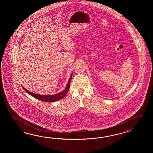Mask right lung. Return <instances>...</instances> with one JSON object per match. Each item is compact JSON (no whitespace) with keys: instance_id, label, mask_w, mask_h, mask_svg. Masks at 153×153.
Wrapping results in <instances>:
<instances>
[{"instance_id":"obj_1","label":"right lung","mask_w":153,"mask_h":153,"mask_svg":"<svg viewBox=\"0 0 153 153\" xmlns=\"http://www.w3.org/2000/svg\"><path fill=\"white\" fill-rule=\"evenodd\" d=\"M72 74H73V73H72L70 78L69 79L67 85L65 89L64 90V91H63L57 94H53V95H42V94H35L34 93H32L31 92H29V91L27 90L25 88H23V86H22L25 91L27 92L30 96H33V97L36 98L39 100L46 102H56V101L61 100L63 98L65 97V96L67 94V92H68L69 90V88H70V83H71V79H72Z\"/></svg>"}]
</instances>
